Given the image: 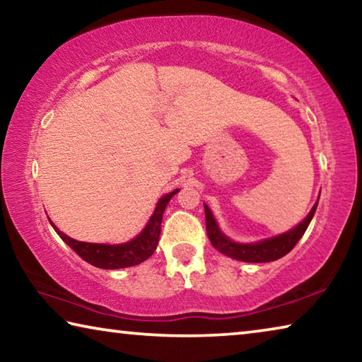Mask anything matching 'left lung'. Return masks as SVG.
<instances>
[{"instance_id": "obj_1", "label": "left lung", "mask_w": 362, "mask_h": 362, "mask_svg": "<svg viewBox=\"0 0 362 362\" xmlns=\"http://www.w3.org/2000/svg\"><path fill=\"white\" fill-rule=\"evenodd\" d=\"M316 207H317V203L313 206V209L310 211V214L305 217L302 223H298L296 228L284 233V235L269 238V240L254 243V244H240V243L230 241L228 238L218 230L217 222L216 218H214L211 209L204 204L207 236H209L211 244L218 250V252L225 254L226 257H231V259L250 262V263L273 262V260L281 259V257H284L286 254H289L291 250L296 247V244L298 243L300 238L303 236L306 228H308L311 218H313L316 212Z\"/></svg>"}]
</instances>
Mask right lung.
<instances>
[{
	"instance_id": "add662e5",
	"label": "right lung",
	"mask_w": 362,
	"mask_h": 362,
	"mask_svg": "<svg viewBox=\"0 0 362 362\" xmlns=\"http://www.w3.org/2000/svg\"><path fill=\"white\" fill-rule=\"evenodd\" d=\"M177 192H179V189H174L173 193L163 196V198L158 201L155 214H153L150 222L145 226V230L140 233L137 238H134L132 241L126 244H118V246H110V244H93V243L71 240V238L64 235L62 231L56 228V225H52V222L51 225L54 226V230L57 231V235L62 238V240L69 244V246L75 250L83 260L90 263V265H94L97 268H103V269L134 267L145 262L156 250L158 241H159V233H161L164 209H166L170 198H173Z\"/></svg>"
}]
</instances>
